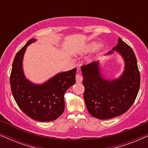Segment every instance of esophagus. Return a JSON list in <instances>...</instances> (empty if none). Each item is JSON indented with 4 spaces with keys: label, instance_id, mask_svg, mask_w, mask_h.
<instances>
[{
    "label": "esophagus",
    "instance_id": "esophagus-1",
    "mask_svg": "<svg viewBox=\"0 0 148 148\" xmlns=\"http://www.w3.org/2000/svg\"><path fill=\"white\" fill-rule=\"evenodd\" d=\"M83 80L82 76L79 73H77L76 75V82L77 83H81Z\"/></svg>",
    "mask_w": 148,
    "mask_h": 148
}]
</instances>
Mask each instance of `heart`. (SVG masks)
Listing matches in <instances>:
<instances>
[{
    "label": "heart",
    "instance_id": "1",
    "mask_svg": "<svg viewBox=\"0 0 148 148\" xmlns=\"http://www.w3.org/2000/svg\"><path fill=\"white\" fill-rule=\"evenodd\" d=\"M97 48H98V51H101V50L104 49V44H100V45H99L98 42H90V44H88V45L86 46V48H85L84 49V52L85 53H88V52H92L93 50L96 49Z\"/></svg>",
    "mask_w": 148,
    "mask_h": 148
}]
</instances>
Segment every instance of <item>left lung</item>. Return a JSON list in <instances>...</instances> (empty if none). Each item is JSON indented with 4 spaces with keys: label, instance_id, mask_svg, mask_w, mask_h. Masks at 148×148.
Returning a JSON list of instances; mask_svg holds the SVG:
<instances>
[{
    "label": "left lung",
    "instance_id": "left-lung-1",
    "mask_svg": "<svg viewBox=\"0 0 148 148\" xmlns=\"http://www.w3.org/2000/svg\"><path fill=\"white\" fill-rule=\"evenodd\" d=\"M116 51L125 62L124 71L117 79H107L100 72L99 61L82 66L84 100L90 114L104 120L123 114L132 106L140 86V75L134 52L120 38L106 55Z\"/></svg>",
    "mask_w": 148,
    "mask_h": 148
}]
</instances>
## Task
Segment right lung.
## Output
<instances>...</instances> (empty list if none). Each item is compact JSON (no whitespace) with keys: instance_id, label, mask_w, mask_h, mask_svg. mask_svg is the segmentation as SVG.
I'll list each match as a JSON object with an SVG mask.
<instances>
[{"instance_id":"add662e5","label":"right lung","mask_w":148,"mask_h":148,"mask_svg":"<svg viewBox=\"0 0 148 148\" xmlns=\"http://www.w3.org/2000/svg\"><path fill=\"white\" fill-rule=\"evenodd\" d=\"M32 38L14 58L10 77L11 92L20 109L34 120L47 122L58 119L64 109V94L75 84L77 69L58 73L42 84H36L25 77L23 59L27 47L35 42Z\"/></svg>"}]
</instances>
